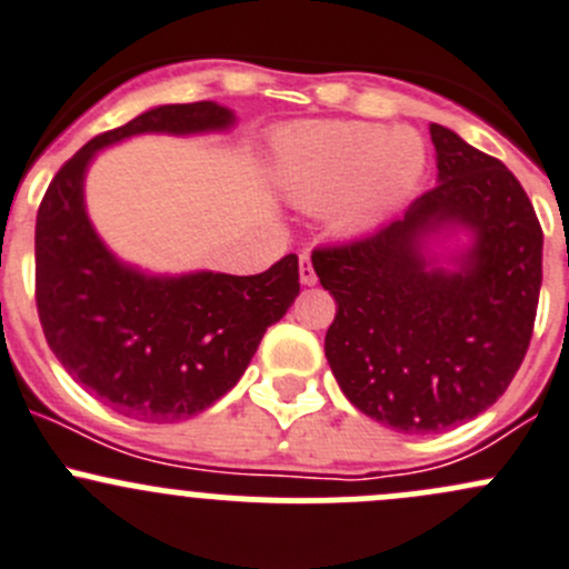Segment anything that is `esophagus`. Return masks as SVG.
<instances>
[{"label": "esophagus", "instance_id": "34e87169", "mask_svg": "<svg viewBox=\"0 0 569 569\" xmlns=\"http://www.w3.org/2000/svg\"><path fill=\"white\" fill-rule=\"evenodd\" d=\"M300 283L302 286L317 283V272H313V263H311V258H308V252H302L300 256Z\"/></svg>", "mask_w": 569, "mask_h": 569}]
</instances>
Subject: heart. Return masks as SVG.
Instances as JSON below:
<instances>
[{"mask_svg": "<svg viewBox=\"0 0 569 569\" xmlns=\"http://www.w3.org/2000/svg\"><path fill=\"white\" fill-rule=\"evenodd\" d=\"M272 170L291 206L321 211L336 203L332 226L366 233L418 192L427 176V142L410 126L317 120L280 137Z\"/></svg>", "mask_w": 569, "mask_h": 569, "instance_id": "heart-1", "label": "heart"}]
</instances>
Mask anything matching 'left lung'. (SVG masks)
I'll return each instance as SVG.
<instances>
[{
  "label": "left lung",
  "instance_id": "8db88e82",
  "mask_svg": "<svg viewBox=\"0 0 569 569\" xmlns=\"http://www.w3.org/2000/svg\"><path fill=\"white\" fill-rule=\"evenodd\" d=\"M438 183L371 237L313 250L336 297L325 355L343 396L405 435L470 421L509 388L529 349L542 228L498 159L429 126ZM469 242L449 257L443 238Z\"/></svg>",
  "mask_w": 569,
  "mask_h": 569
}]
</instances>
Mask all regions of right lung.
I'll return each instance as SVG.
<instances>
[{
	"label": "right lung",
	"mask_w": 569,
	"mask_h": 569,
	"mask_svg": "<svg viewBox=\"0 0 569 569\" xmlns=\"http://www.w3.org/2000/svg\"><path fill=\"white\" fill-rule=\"evenodd\" d=\"M237 123L214 101L162 104L93 137L51 178L36 222V300L62 369L120 416H198L244 375L269 325L300 295V261L261 274H151L120 261L93 228L84 176L101 148L137 134H211Z\"/></svg>",
	"instance_id": "add662e5"
}]
</instances>
